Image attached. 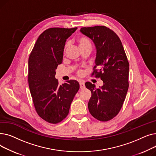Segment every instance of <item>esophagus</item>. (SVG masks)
Here are the masks:
<instances>
[{
	"label": "esophagus",
	"instance_id": "esophagus-1",
	"mask_svg": "<svg viewBox=\"0 0 156 156\" xmlns=\"http://www.w3.org/2000/svg\"><path fill=\"white\" fill-rule=\"evenodd\" d=\"M80 87L81 89H84L85 88V81L83 80L80 81Z\"/></svg>",
	"mask_w": 156,
	"mask_h": 156
}]
</instances>
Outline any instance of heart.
<instances>
[{
  "mask_svg": "<svg viewBox=\"0 0 156 156\" xmlns=\"http://www.w3.org/2000/svg\"><path fill=\"white\" fill-rule=\"evenodd\" d=\"M77 42L78 44L79 47H80V48L85 47L88 46V45H91L90 41L89 40V39L87 37H83V36H81V37H78V39H77ZM67 46H68V45H65V50H66V48H67ZM78 73L80 75L81 72L80 71Z\"/></svg>",
  "mask_w": 156,
  "mask_h": 156,
  "instance_id": "1",
  "label": "heart"
}]
</instances>
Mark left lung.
Segmentation results:
<instances>
[{
	"label": "left lung",
	"instance_id": "8db88e82",
	"mask_svg": "<svg viewBox=\"0 0 156 156\" xmlns=\"http://www.w3.org/2000/svg\"><path fill=\"white\" fill-rule=\"evenodd\" d=\"M96 47L95 66L92 75L101 78L104 85L97 88L87 81L92 92L88 107L90 113L101 121L115 117L123 104L129 87V62L119 37L104 26L81 28Z\"/></svg>",
	"mask_w": 156,
	"mask_h": 156
}]
</instances>
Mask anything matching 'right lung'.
<instances>
[{
    "mask_svg": "<svg viewBox=\"0 0 156 156\" xmlns=\"http://www.w3.org/2000/svg\"><path fill=\"white\" fill-rule=\"evenodd\" d=\"M77 28H51L41 34L28 59V84L38 116L57 124L66 118L71 104L80 88L76 80L61 85L55 78L62 62L66 41Z\"/></svg>",
    "mask_w": 156,
    "mask_h": 156,
    "instance_id": "right-lung-1",
    "label": "right lung"
}]
</instances>
